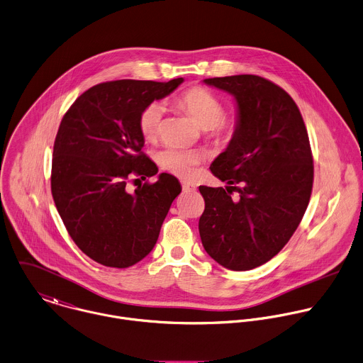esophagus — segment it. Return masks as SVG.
Segmentation results:
<instances>
[{
  "mask_svg": "<svg viewBox=\"0 0 363 363\" xmlns=\"http://www.w3.org/2000/svg\"><path fill=\"white\" fill-rule=\"evenodd\" d=\"M182 189H184V192H194V191H196V186L191 182L182 181Z\"/></svg>",
  "mask_w": 363,
  "mask_h": 363,
  "instance_id": "esophagus-1",
  "label": "esophagus"
}]
</instances>
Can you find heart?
Segmentation results:
<instances>
[{
  "label": "heart",
  "mask_w": 363,
  "mask_h": 363,
  "mask_svg": "<svg viewBox=\"0 0 363 363\" xmlns=\"http://www.w3.org/2000/svg\"><path fill=\"white\" fill-rule=\"evenodd\" d=\"M179 106L189 113L195 123L211 131V137L218 143H229L235 134V123L225 120L223 103L212 91L203 87H191L178 99ZM165 106L161 101L150 103L140 116V130L145 140H155L161 131ZM160 165L181 178H191L203 155L196 150L182 147H167L157 155Z\"/></svg>",
  "instance_id": "obj_1"
}]
</instances>
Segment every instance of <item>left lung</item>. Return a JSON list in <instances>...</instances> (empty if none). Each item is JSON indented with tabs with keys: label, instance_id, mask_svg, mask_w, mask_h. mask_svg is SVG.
<instances>
[{
	"label": "left lung",
	"instance_id": "1",
	"mask_svg": "<svg viewBox=\"0 0 363 363\" xmlns=\"http://www.w3.org/2000/svg\"><path fill=\"white\" fill-rule=\"evenodd\" d=\"M203 82L235 97L238 123L228 148L211 165L226 189L199 186L205 199L201 240L220 266L252 270L287 245L306 213L314 181L308 133L291 96L264 77Z\"/></svg>",
	"mask_w": 363,
	"mask_h": 363
}]
</instances>
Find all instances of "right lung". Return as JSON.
<instances>
[{
  "label": "right lung",
  "mask_w": 363,
  "mask_h": 363,
  "mask_svg": "<svg viewBox=\"0 0 363 363\" xmlns=\"http://www.w3.org/2000/svg\"><path fill=\"white\" fill-rule=\"evenodd\" d=\"M167 83L114 80L80 94L63 116L53 145L50 189L76 246L91 260L116 269L143 260L155 246L179 181L167 172L130 194L131 175L154 177L157 165L141 151L140 116L172 93Z\"/></svg>",
  "instance_id": "1"
}]
</instances>
